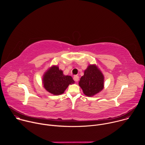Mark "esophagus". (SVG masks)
Instances as JSON below:
<instances>
[{"label": "esophagus", "instance_id": "34e87169", "mask_svg": "<svg viewBox=\"0 0 145 145\" xmlns=\"http://www.w3.org/2000/svg\"><path fill=\"white\" fill-rule=\"evenodd\" d=\"M73 80H74L75 81H78V80H79V77H78V76L76 75V76H74L73 77Z\"/></svg>", "mask_w": 145, "mask_h": 145}]
</instances>
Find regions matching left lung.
<instances>
[{
	"mask_svg": "<svg viewBox=\"0 0 145 145\" xmlns=\"http://www.w3.org/2000/svg\"><path fill=\"white\" fill-rule=\"evenodd\" d=\"M105 77L95 65H89L80 78L79 86L84 95L91 97L100 92L104 88Z\"/></svg>",
	"mask_w": 145,
	"mask_h": 145,
	"instance_id": "left-lung-1",
	"label": "left lung"
}]
</instances>
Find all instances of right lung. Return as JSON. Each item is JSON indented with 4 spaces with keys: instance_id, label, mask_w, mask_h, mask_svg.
Masks as SVG:
<instances>
[{
    "instance_id": "add662e5",
    "label": "right lung",
    "mask_w": 145,
    "mask_h": 145,
    "mask_svg": "<svg viewBox=\"0 0 145 145\" xmlns=\"http://www.w3.org/2000/svg\"><path fill=\"white\" fill-rule=\"evenodd\" d=\"M42 82L45 89L54 95L63 94L69 84L74 83L71 76H65L58 66H52L44 74Z\"/></svg>"
}]
</instances>
